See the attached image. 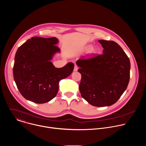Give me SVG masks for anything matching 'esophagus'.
<instances>
[{
  "instance_id": "obj_1",
  "label": "esophagus",
  "mask_w": 146,
  "mask_h": 146,
  "mask_svg": "<svg viewBox=\"0 0 146 146\" xmlns=\"http://www.w3.org/2000/svg\"><path fill=\"white\" fill-rule=\"evenodd\" d=\"M78 70V66L77 65H75L74 68V71H77Z\"/></svg>"
}]
</instances>
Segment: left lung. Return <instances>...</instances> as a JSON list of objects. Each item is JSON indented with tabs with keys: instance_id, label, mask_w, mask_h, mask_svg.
<instances>
[{
	"instance_id": "1",
	"label": "left lung",
	"mask_w": 146,
	"mask_h": 146,
	"mask_svg": "<svg viewBox=\"0 0 146 146\" xmlns=\"http://www.w3.org/2000/svg\"><path fill=\"white\" fill-rule=\"evenodd\" d=\"M103 54L76 62L81 74L79 90L82 97L91 105L109 106L126 90L130 79V60L118 44L98 40Z\"/></svg>"
}]
</instances>
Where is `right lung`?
I'll return each instance as SVG.
<instances>
[{
    "label": "right lung",
    "instance_id": "1",
    "mask_svg": "<svg viewBox=\"0 0 146 146\" xmlns=\"http://www.w3.org/2000/svg\"><path fill=\"white\" fill-rule=\"evenodd\" d=\"M55 37H33L17 50L13 66L17 87L24 98L36 103H44L54 98L59 82L72 73L74 65L69 62L55 68L50 60L59 48Z\"/></svg>",
    "mask_w": 146,
    "mask_h": 146
}]
</instances>
